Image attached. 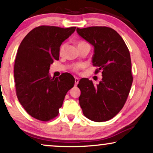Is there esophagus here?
<instances>
[{"label":"esophagus","mask_w":153,"mask_h":153,"mask_svg":"<svg viewBox=\"0 0 153 153\" xmlns=\"http://www.w3.org/2000/svg\"><path fill=\"white\" fill-rule=\"evenodd\" d=\"M79 78H77V77H75L74 78V82H75V85H77V84L79 83Z\"/></svg>","instance_id":"obj_1"}]
</instances>
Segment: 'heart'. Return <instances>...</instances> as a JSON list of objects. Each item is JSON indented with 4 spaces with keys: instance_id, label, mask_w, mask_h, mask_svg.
Returning a JSON list of instances; mask_svg holds the SVG:
<instances>
[{
    "instance_id": "b5f03b06",
    "label": "heart",
    "mask_w": 153,
    "mask_h": 153,
    "mask_svg": "<svg viewBox=\"0 0 153 153\" xmlns=\"http://www.w3.org/2000/svg\"><path fill=\"white\" fill-rule=\"evenodd\" d=\"M76 44H77V46H78V48H80L81 46L84 45H87V44H88V43L85 41L80 40V41H78L76 42ZM65 44L63 43L60 46V48H59V54L60 55L63 54L64 51H65ZM82 67H83V65H81V64H76V65H74L72 66V70H74V72H77Z\"/></svg>"
}]
</instances>
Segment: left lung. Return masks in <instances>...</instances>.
Listing matches in <instances>:
<instances>
[{"label": "left lung", "instance_id": "1", "mask_svg": "<svg viewBox=\"0 0 153 153\" xmlns=\"http://www.w3.org/2000/svg\"><path fill=\"white\" fill-rule=\"evenodd\" d=\"M79 36L94 46L92 65L101 70L103 78L94 85L81 79L79 104L84 116L102 122L113 118L122 109L133 81L130 52L121 36L113 29L101 26L77 28Z\"/></svg>", "mask_w": 153, "mask_h": 153}]
</instances>
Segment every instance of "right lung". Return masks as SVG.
I'll return each mask as SVG.
<instances>
[{"mask_svg": "<svg viewBox=\"0 0 153 153\" xmlns=\"http://www.w3.org/2000/svg\"><path fill=\"white\" fill-rule=\"evenodd\" d=\"M76 27L41 25L26 35L20 44L14 63L16 96L27 113L48 121L59 114L68 91L74 86L70 73L52 78L51 64L59 59V48Z\"/></svg>", "mask_w": 153, "mask_h": 153, "instance_id": "1", "label": "right lung"}]
</instances>
